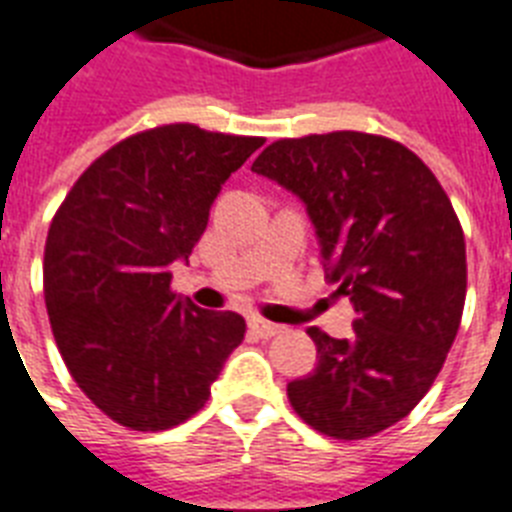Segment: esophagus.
Wrapping results in <instances>:
<instances>
[{"mask_svg":"<svg viewBox=\"0 0 512 512\" xmlns=\"http://www.w3.org/2000/svg\"><path fill=\"white\" fill-rule=\"evenodd\" d=\"M248 329H251V335L261 337V340H272L274 335H280L282 332L280 324L266 322V319H261V316H253L251 322H248Z\"/></svg>","mask_w":512,"mask_h":512,"instance_id":"34e87169","label":"esophagus"}]
</instances>
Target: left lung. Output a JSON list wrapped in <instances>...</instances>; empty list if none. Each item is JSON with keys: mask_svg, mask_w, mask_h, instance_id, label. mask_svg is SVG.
<instances>
[{"mask_svg": "<svg viewBox=\"0 0 512 512\" xmlns=\"http://www.w3.org/2000/svg\"><path fill=\"white\" fill-rule=\"evenodd\" d=\"M306 204L353 337L308 327L319 363L287 384L293 411L335 439L398 424L437 379L466 303V240L434 172L403 143L337 130L282 138L251 167Z\"/></svg>", "mask_w": 512, "mask_h": 512, "instance_id": "8db88e82", "label": "left lung"}]
</instances>
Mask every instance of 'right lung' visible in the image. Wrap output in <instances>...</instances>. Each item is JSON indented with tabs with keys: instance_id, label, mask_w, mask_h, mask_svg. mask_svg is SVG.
<instances>
[{
	"instance_id": "right-lung-1",
	"label": "right lung",
	"mask_w": 512,
	"mask_h": 512,
	"mask_svg": "<svg viewBox=\"0 0 512 512\" xmlns=\"http://www.w3.org/2000/svg\"><path fill=\"white\" fill-rule=\"evenodd\" d=\"M264 146L190 122L135 133L96 159L57 209L44 298L70 377L112 421L164 432L204 408L246 335L235 311L172 290L227 177Z\"/></svg>"
}]
</instances>
